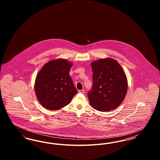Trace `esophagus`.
I'll return each mask as SVG.
<instances>
[{"label": "esophagus", "instance_id": "34e87169", "mask_svg": "<svg viewBox=\"0 0 160 160\" xmlns=\"http://www.w3.org/2000/svg\"><path fill=\"white\" fill-rule=\"evenodd\" d=\"M78 92H79V93H84V90H83V89H82V90H79Z\"/></svg>", "mask_w": 160, "mask_h": 160}]
</instances>
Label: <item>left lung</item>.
<instances>
[{
	"label": "left lung",
	"instance_id": "obj_1",
	"mask_svg": "<svg viewBox=\"0 0 160 160\" xmlns=\"http://www.w3.org/2000/svg\"><path fill=\"white\" fill-rule=\"evenodd\" d=\"M93 84L88 93L91 106L100 112H109L119 106L128 89L126 74L119 63L112 58L91 63Z\"/></svg>",
	"mask_w": 160,
	"mask_h": 160
}]
</instances>
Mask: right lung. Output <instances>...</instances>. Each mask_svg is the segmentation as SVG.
Listing matches in <instances>:
<instances>
[{
	"label": "right lung",
	"mask_w": 160,
	"mask_h": 160,
	"mask_svg": "<svg viewBox=\"0 0 160 160\" xmlns=\"http://www.w3.org/2000/svg\"><path fill=\"white\" fill-rule=\"evenodd\" d=\"M71 62L58 59L48 62L39 71L35 82L37 99L46 109L58 110L66 106L77 93L69 71Z\"/></svg>",
	"instance_id": "add662e5"
}]
</instances>
